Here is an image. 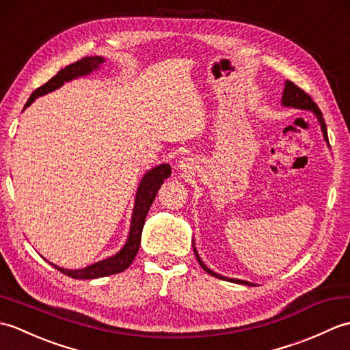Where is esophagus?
<instances>
[{"label":"esophagus","mask_w":350,"mask_h":350,"mask_svg":"<svg viewBox=\"0 0 350 350\" xmlns=\"http://www.w3.org/2000/svg\"><path fill=\"white\" fill-rule=\"evenodd\" d=\"M192 168H194V161H192L191 158H183L179 162V170L185 171V173H191Z\"/></svg>","instance_id":"1"}]
</instances>
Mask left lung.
I'll return each instance as SVG.
<instances>
[{
  "instance_id": "left-lung-1",
  "label": "left lung",
  "mask_w": 350,
  "mask_h": 350,
  "mask_svg": "<svg viewBox=\"0 0 350 350\" xmlns=\"http://www.w3.org/2000/svg\"><path fill=\"white\" fill-rule=\"evenodd\" d=\"M282 105L284 107H292V108H298V109H307V111H311V113H314V116L317 117V122L321 123V129H322V133H323V138L326 143H328V131H326V124H325V120H323V116L321 113V109H319V107L316 105V102L311 99V96L308 93H306L302 90V88H299L298 85H295L292 81H286V85H284V92H282ZM329 146V144H328ZM194 252H196V257L198 260L200 266L203 267V269L207 272L213 275L215 278H219V280H226V281H230V282H237V284H245V286H256L254 282H250V281H243V280H236V278H228V277H222V275L213 272L212 269H209L203 262L202 258H200L198 252L196 250V245H194Z\"/></svg>"
}]
</instances>
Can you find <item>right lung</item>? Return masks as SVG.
I'll return each instance as SVG.
<instances>
[{
	"instance_id": "1",
	"label": "right lung",
	"mask_w": 350,
	"mask_h": 350,
	"mask_svg": "<svg viewBox=\"0 0 350 350\" xmlns=\"http://www.w3.org/2000/svg\"><path fill=\"white\" fill-rule=\"evenodd\" d=\"M105 60H103L102 57L96 55V57H84L77 63L66 66V68L58 72L54 78H51L46 84H43L42 87H39L37 90L33 92V94L29 96V99L27 100L24 109L31 105L34 99L39 98V96L54 92L58 87H62L64 83H68V81H72L79 77H85L93 70L99 69V66ZM170 176H171V167L168 163H161V165L148 170L143 179H141L137 189V196H135V204H133L128 241H126L123 248L118 251L117 254L111 256L105 260H100L98 263L83 267V269H63V267L57 266L54 263L51 265L62 273L77 280H93V278L108 277V275L118 273V272H123L124 269H128L139 250L141 232H143L147 212L150 209V206L153 203L156 194H158L161 185Z\"/></svg>"
}]
</instances>
